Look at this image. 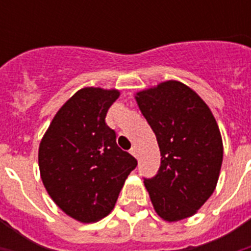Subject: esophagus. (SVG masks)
Masks as SVG:
<instances>
[{
    "instance_id": "34e87169",
    "label": "esophagus",
    "mask_w": 251,
    "mask_h": 251,
    "mask_svg": "<svg viewBox=\"0 0 251 251\" xmlns=\"http://www.w3.org/2000/svg\"><path fill=\"white\" fill-rule=\"evenodd\" d=\"M130 153H131V155H134V156L137 157L138 152H137V147H135V146H133V147L130 149Z\"/></svg>"
}]
</instances>
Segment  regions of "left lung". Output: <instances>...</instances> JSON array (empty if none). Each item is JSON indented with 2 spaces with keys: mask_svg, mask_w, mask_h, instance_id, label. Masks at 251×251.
Masks as SVG:
<instances>
[{
  "mask_svg": "<svg viewBox=\"0 0 251 251\" xmlns=\"http://www.w3.org/2000/svg\"><path fill=\"white\" fill-rule=\"evenodd\" d=\"M135 100L160 149L157 175L145 179L153 208L165 222L190 218L218 183L223 163L218 122L201 96L178 80L139 91Z\"/></svg>",
  "mask_w": 251,
  "mask_h": 251,
  "instance_id": "obj_1",
  "label": "left lung"
}]
</instances>
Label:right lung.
Wrapping results in <instances>:
<instances>
[{"instance_id": "1", "label": "right lung", "mask_w": 251, "mask_h": 251, "mask_svg": "<svg viewBox=\"0 0 251 251\" xmlns=\"http://www.w3.org/2000/svg\"><path fill=\"white\" fill-rule=\"evenodd\" d=\"M118 90L84 87L53 117L39 146V169L53 202L80 223L99 222L113 210L137 160L116 143L105 124Z\"/></svg>"}]
</instances>
